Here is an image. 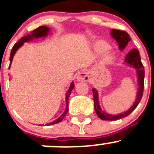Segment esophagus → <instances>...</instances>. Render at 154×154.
Wrapping results in <instances>:
<instances>
[{
    "label": "esophagus",
    "instance_id": "esophagus-1",
    "mask_svg": "<svg viewBox=\"0 0 154 154\" xmlns=\"http://www.w3.org/2000/svg\"><path fill=\"white\" fill-rule=\"evenodd\" d=\"M76 80L78 82H83V83H86V82H88L90 80L89 74L88 72L85 71H80L77 74V77H76Z\"/></svg>",
    "mask_w": 154,
    "mask_h": 154
}]
</instances>
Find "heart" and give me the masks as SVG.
Instances as JSON below:
<instances>
[{"mask_svg":"<svg viewBox=\"0 0 154 154\" xmlns=\"http://www.w3.org/2000/svg\"><path fill=\"white\" fill-rule=\"evenodd\" d=\"M109 46L104 42H97L95 45V51L98 53H103L109 50ZM112 58V54L109 52L105 53L103 56V60L105 62H109Z\"/></svg>","mask_w":154,"mask_h":154,"instance_id":"b5f03b06","label":"heart"}]
</instances>
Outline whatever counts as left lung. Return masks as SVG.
<instances>
[{"instance_id": "left-lung-1", "label": "left lung", "mask_w": 154, "mask_h": 154, "mask_svg": "<svg viewBox=\"0 0 154 154\" xmlns=\"http://www.w3.org/2000/svg\"><path fill=\"white\" fill-rule=\"evenodd\" d=\"M110 35L112 37L117 43L119 44V48L121 51H124L125 48L127 47L129 42L131 40L130 35L125 31L118 30V29H112L110 32ZM125 64L128 65L131 67L134 68L136 70V74H137V82H138V91L137 94H136V98L135 102L132 105L131 107L127 111L124 112L119 113L117 115H111L105 112L101 109L99 103V97L98 92L94 88H92L93 96H94V110L96 112V114L97 115L98 118H100L101 120L105 121H116L119 120L121 119L127 117V116L130 114L138 106V104L140 102L142 99V94H143L144 90V66L142 65V61H141L140 56H139V52L137 49L131 50L128 54H127L125 57Z\"/></svg>"}]
</instances>
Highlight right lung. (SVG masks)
I'll return each mask as SVG.
<instances>
[{"mask_svg": "<svg viewBox=\"0 0 154 154\" xmlns=\"http://www.w3.org/2000/svg\"><path fill=\"white\" fill-rule=\"evenodd\" d=\"M50 31H51V28L48 27H46V26H41V27H38L37 29H34L32 30V32H30V34H28L27 35H25V36L22 37L19 41L17 43H15L14 45L13 48H12V51H11V54H10V67L9 68H10V66H11V63H12V60H13V57L15 56V53L16 51L19 49L21 46L24 45V44L25 42H31L34 39V38H44V37L48 36V35L49 34ZM74 82H71V85H70L69 88H68L67 92H66V109H65L64 112L56 120L53 121L52 122H50V123L46 124L45 126H50V125H55V124L59 123L61 121L63 120V119L65 118V116H66L67 114L68 111V97H69L70 94H71V91L72 89L74 88ZM40 126H45V125H40Z\"/></svg>", "mask_w": 154, "mask_h": 154, "instance_id": "1", "label": "right lung"}]
</instances>
